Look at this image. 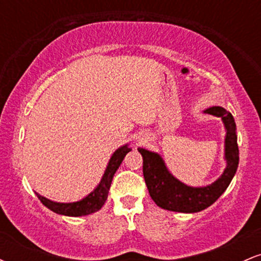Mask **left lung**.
I'll return each mask as SVG.
<instances>
[{"label": "left lung", "instance_id": "1", "mask_svg": "<svg viewBox=\"0 0 261 261\" xmlns=\"http://www.w3.org/2000/svg\"><path fill=\"white\" fill-rule=\"evenodd\" d=\"M203 113L222 119L227 131L224 139L227 167L223 174L212 184L201 188L188 187L170 174L160 154L145 148H137L143 158V178L149 195L155 205L162 208L185 214L202 211L222 195L236 174L239 163V149L233 115L222 107H211L203 110Z\"/></svg>", "mask_w": 261, "mask_h": 261}]
</instances>
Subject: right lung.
I'll list each match as a JSON object with an SVG mask.
<instances>
[{"label":"right lung","mask_w":261,"mask_h":261,"mask_svg":"<svg viewBox=\"0 0 261 261\" xmlns=\"http://www.w3.org/2000/svg\"><path fill=\"white\" fill-rule=\"evenodd\" d=\"M130 151L131 148L128 147L127 145H125L114 152L109 163H108L107 169L106 172H104V175L103 178H101L100 182L91 194H88V195L85 197V199L76 202L64 203L51 201V200L37 194L38 199L40 200V201L43 202V205L46 206L49 210H51V211L56 212V214L59 215H65V216H86V215H91L93 212L98 211V210H100L101 206H103L107 201L108 193H109L110 184H112L114 174H115V172L118 170L119 167H120L125 155H126L127 152Z\"/></svg>","instance_id":"right-lung-1"}]
</instances>
